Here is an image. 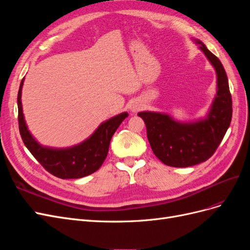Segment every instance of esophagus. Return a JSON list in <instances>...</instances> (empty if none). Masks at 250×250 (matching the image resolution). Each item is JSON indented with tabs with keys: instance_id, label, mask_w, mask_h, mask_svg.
Instances as JSON below:
<instances>
[{
	"instance_id": "34e87169",
	"label": "esophagus",
	"mask_w": 250,
	"mask_h": 250,
	"mask_svg": "<svg viewBox=\"0 0 250 250\" xmlns=\"http://www.w3.org/2000/svg\"><path fill=\"white\" fill-rule=\"evenodd\" d=\"M142 107H143V105H142V103H141V102H139V101H134V102L130 105V110H131V112L135 113V112H138L139 110H141V109H142Z\"/></svg>"
}]
</instances>
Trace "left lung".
<instances>
[{
  "label": "left lung",
  "instance_id": "1",
  "mask_svg": "<svg viewBox=\"0 0 250 250\" xmlns=\"http://www.w3.org/2000/svg\"><path fill=\"white\" fill-rule=\"evenodd\" d=\"M194 41L217 74V94L207 117L195 122L181 123L167 113H138L146 124L147 138L153 153L170 167L186 168L208 161L220 145L232 116L229 79L222 63L202 42Z\"/></svg>",
  "mask_w": 250,
  "mask_h": 250
}]
</instances>
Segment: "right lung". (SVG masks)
<instances>
[{"label":"right lung","mask_w":250,"mask_h":250,"mask_svg":"<svg viewBox=\"0 0 250 250\" xmlns=\"http://www.w3.org/2000/svg\"><path fill=\"white\" fill-rule=\"evenodd\" d=\"M22 83L24 78L18 94L20 133L25 146L37 162L52 175L62 179L81 178L99 169L107 156L113 133L128 117V113L122 112L105 121L87 140L76 146L62 149L43 147L32 137L25 122L21 100Z\"/></svg>","instance_id":"add662e5"}]
</instances>
